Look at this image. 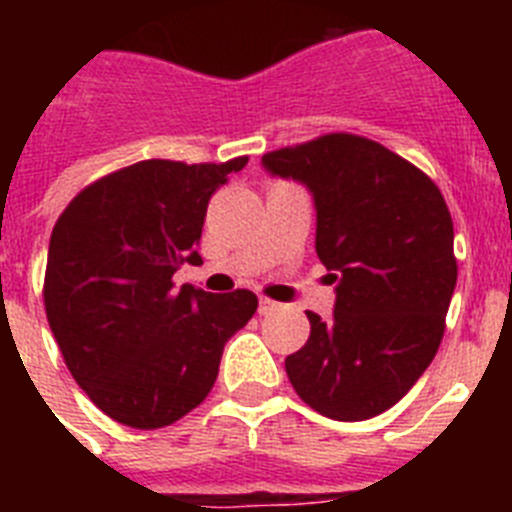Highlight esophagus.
Returning <instances> with one entry per match:
<instances>
[{
    "instance_id": "obj_1",
    "label": "esophagus",
    "mask_w": 512,
    "mask_h": 512,
    "mask_svg": "<svg viewBox=\"0 0 512 512\" xmlns=\"http://www.w3.org/2000/svg\"><path fill=\"white\" fill-rule=\"evenodd\" d=\"M277 310H279V302L269 300V297H261V300H259L261 315H271V312H277Z\"/></svg>"
}]
</instances>
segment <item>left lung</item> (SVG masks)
<instances>
[{"label": "left lung", "instance_id": "1", "mask_svg": "<svg viewBox=\"0 0 512 512\" xmlns=\"http://www.w3.org/2000/svg\"><path fill=\"white\" fill-rule=\"evenodd\" d=\"M271 176L305 184L315 251L336 282L328 320L284 369L297 395L333 420L390 410L441 346L456 287L454 223L441 189L410 161L351 133H328L261 158Z\"/></svg>", "mask_w": 512, "mask_h": 512}]
</instances>
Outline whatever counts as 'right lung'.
I'll list each match as a JSON object with an SVG mask.
<instances>
[{
  "mask_svg": "<svg viewBox=\"0 0 512 512\" xmlns=\"http://www.w3.org/2000/svg\"><path fill=\"white\" fill-rule=\"evenodd\" d=\"M246 164L138 161L81 189L58 217L45 315L71 377L117 423L153 431L197 408L228 338L259 307L248 289L171 282L200 256L210 197Z\"/></svg>",
  "mask_w": 512,
  "mask_h": 512,
  "instance_id": "1",
  "label": "right lung"
}]
</instances>
